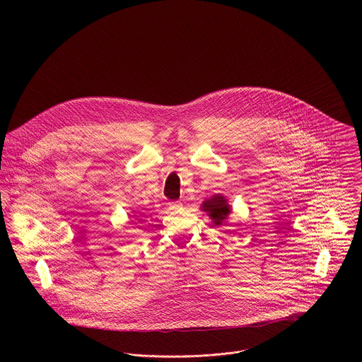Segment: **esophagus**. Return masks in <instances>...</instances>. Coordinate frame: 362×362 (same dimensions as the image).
<instances>
[{"mask_svg": "<svg viewBox=\"0 0 362 362\" xmlns=\"http://www.w3.org/2000/svg\"><path fill=\"white\" fill-rule=\"evenodd\" d=\"M180 206H181V202H171V204H168V207H170L171 210H174V209H178Z\"/></svg>", "mask_w": 362, "mask_h": 362, "instance_id": "esophagus-1", "label": "esophagus"}]
</instances>
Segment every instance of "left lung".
<instances>
[{"label": "left lung", "instance_id": "1", "mask_svg": "<svg viewBox=\"0 0 362 362\" xmlns=\"http://www.w3.org/2000/svg\"><path fill=\"white\" fill-rule=\"evenodd\" d=\"M201 210L205 211L214 226H226L228 216L231 214V206L228 205L226 197L221 194L213 195L211 198L205 199L201 205Z\"/></svg>", "mask_w": 362, "mask_h": 362}]
</instances>
